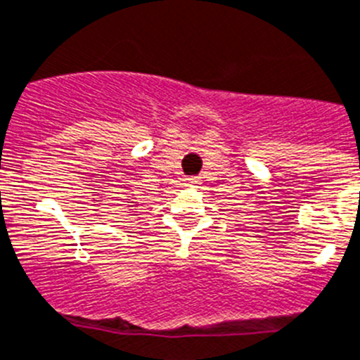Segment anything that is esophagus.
<instances>
[{"mask_svg":"<svg viewBox=\"0 0 360 360\" xmlns=\"http://www.w3.org/2000/svg\"><path fill=\"white\" fill-rule=\"evenodd\" d=\"M200 184L199 177H186V186H197Z\"/></svg>","mask_w":360,"mask_h":360,"instance_id":"esophagus-1","label":"esophagus"}]
</instances>
